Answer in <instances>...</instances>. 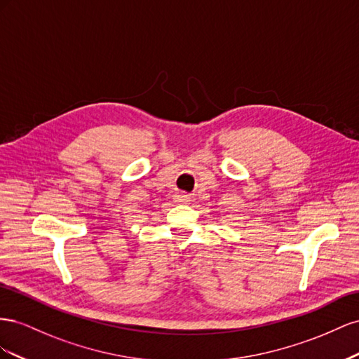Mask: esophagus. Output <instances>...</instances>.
I'll use <instances>...</instances> for the list:
<instances>
[{
	"instance_id": "esophagus-1",
	"label": "esophagus",
	"mask_w": 359,
	"mask_h": 359,
	"mask_svg": "<svg viewBox=\"0 0 359 359\" xmlns=\"http://www.w3.org/2000/svg\"><path fill=\"white\" fill-rule=\"evenodd\" d=\"M174 200H176L177 203H188L189 201L188 196H185V194H177V196L174 197Z\"/></svg>"
}]
</instances>
